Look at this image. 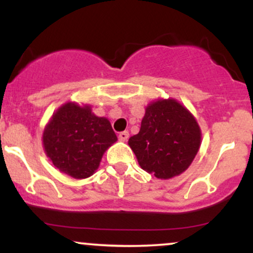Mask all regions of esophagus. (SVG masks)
I'll return each instance as SVG.
<instances>
[{
	"mask_svg": "<svg viewBox=\"0 0 253 253\" xmlns=\"http://www.w3.org/2000/svg\"><path fill=\"white\" fill-rule=\"evenodd\" d=\"M128 136H129L128 132H127V130H124V132L119 133V140H120V141H127Z\"/></svg>",
	"mask_w": 253,
	"mask_h": 253,
	"instance_id": "obj_1",
	"label": "esophagus"
}]
</instances>
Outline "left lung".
<instances>
[{
	"label": "left lung",
	"mask_w": 253,
	"mask_h": 253,
	"mask_svg": "<svg viewBox=\"0 0 253 253\" xmlns=\"http://www.w3.org/2000/svg\"><path fill=\"white\" fill-rule=\"evenodd\" d=\"M201 143L196 120L175 100L151 103L128 144L141 169L168 179L188 169Z\"/></svg>",
	"instance_id": "8db88e82"
}]
</instances>
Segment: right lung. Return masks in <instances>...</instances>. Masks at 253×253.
<instances>
[{
  "label": "right lung",
  "instance_id": "right-lung-1",
  "mask_svg": "<svg viewBox=\"0 0 253 253\" xmlns=\"http://www.w3.org/2000/svg\"><path fill=\"white\" fill-rule=\"evenodd\" d=\"M118 140L112 125L90 107L65 103L43 130L42 143L52 163L74 178H86L100 165L103 153Z\"/></svg>",
  "mask_w": 253,
  "mask_h": 253
}]
</instances>
